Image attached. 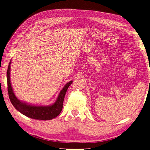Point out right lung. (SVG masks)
I'll list each match as a JSON object with an SVG mask.
<instances>
[{"instance_id": "1", "label": "right lung", "mask_w": 150, "mask_h": 150, "mask_svg": "<svg viewBox=\"0 0 150 150\" xmlns=\"http://www.w3.org/2000/svg\"><path fill=\"white\" fill-rule=\"evenodd\" d=\"M10 64L7 70L6 73V78H7V85H8V93L10 100L14 107L18 111L26 116L29 118L40 120H52L60 114L63 107V102L65 97V95L67 92V90L70 84L72 83V81L67 83L58 96L56 101L50 106H33L28 105L27 103L19 100L15 96L13 91L11 84L10 79Z\"/></svg>"}]
</instances>
